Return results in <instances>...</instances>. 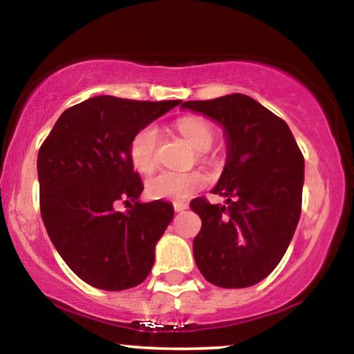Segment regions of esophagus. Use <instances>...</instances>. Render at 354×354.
Segmentation results:
<instances>
[{
	"label": "esophagus",
	"instance_id": "esophagus-1",
	"mask_svg": "<svg viewBox=\"0 0 354 354\" xmlns=\"http://www.w3.org/2000/svg\"><path fill=\"white\" fill-rule=\"evenodd\" d=\"M173 208L176 213H183L185 209H188V205H185V203H174Z\"/></svg>",
	"mask_w": 354,
	"mask_h": 354
}]
</instances>
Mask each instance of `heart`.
Wrapping results in <instances>:
<instances>
[{
    "label": "heart",
    "mask_w": 354,
    "mask_h": 354,
    "mask_svg": "<svg viewBox=\"0 0 354 354\" xmlns=\"http://www.w3.org/2000/svg\"><path fill=\"white\" fill-rule=\"evenodd\" d=\"M178 131L193 145L196 151H205L213 146L216 131L211 123L200 116H183L176 121ZM158 146H160V129L154 124H146L133 135L128 146V156L136 171L148 174L156 168ZM208 183V176L200 169L194 171H161L149 178L146 191L153 200L185 201L203 189Z\"/></svg>",
    "instance_id": "b5f03b06"
}]
</instances>
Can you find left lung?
<instances>
[{
  "label": "left lung",
  "mask_w": 354,
  "mask_h": 354,
  "mask_svg": "<svg viewBox=\"0 0 354 354\" xmlns=\"http://www.w3.org/2000/svg\"><path fill=\"white\" fill-rule=\"evenodd\" d=\"M181 106L216 120L228 140V161L213 189L226 198V206L205 196L189 203L201 218L194 261L219 288L253 286L278 266L298 226L303 153L281 118L246 95Z\"/></svg>",
  "instance_id": "1"
}]
</instances>
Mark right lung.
I'll return each mask as SVG.
<instances>
[{
    "mask_svg": "<svg viewBox=\"0 0 354 354\" xmlns=\"http://www.w3.org/2000/svg\"><path fill=\"white\" fill-rule=\"evenodd\" d=\"M180 103L95 96L68 108L43 141L38 153L43 223L61 258L84 283L123 291L143 283L151 271L154 246L174 209L161 200L138 201L143 183L128 146L138 129ZM118 201L129 211L116 212Z\"/></svg>",
    "mask_w": 354,
    "mask_h": 354,
    "instance_id": "add662e5",
    "label": "right lung"
}]
</instances>
